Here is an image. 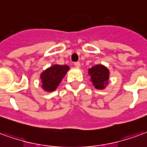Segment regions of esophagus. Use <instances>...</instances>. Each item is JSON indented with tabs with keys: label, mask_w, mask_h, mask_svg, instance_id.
I'll use <instances>...</instances> for the list:
<instances>
[{
	"label": "esophagus",
	"mask_w": 147,
	"mask_h": 147,
	"mask_svg": "<svg viewBox=\"0 0 147 147\" xmlns=\"http://www.w3.org/2000/svg\"><path fill=\"white\" fill-rule=\"evenodd\" d=\"M74 66H76V67H80V66H81V63H79V62L74 63Z\"/></svg>",
	"instance_id": "obj_1"
}]
</instances>
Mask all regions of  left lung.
Masks as SVG:
<instances>
[{"label":"left lung","mask_w":147,"mask_h":147,"mask_svg":"<svg viewBox=\"0 0 147 147\" xmlns=\"http://www.w3.org/2000/svg\"><path fill=\"white\" fill-rule=\"evenodd\" d=\"M88 75L90 81L96 89L102 90L109 84L110 70L107 66L102 64H98L88 69Z\"/></svg>","instance_id":"8db88e82"}]
</instances>
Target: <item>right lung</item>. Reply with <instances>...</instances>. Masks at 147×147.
Listing matches in <instances>:
<instances>
[{
    "label": "right lung",
    "mask_w": 147,
    "mask_h": 147,
    "mask_svg": "<svg viewBox=\"0 0 147 147\" xmlns=\"http://www.w3.org/2000/svg\"><path fill=\"white\" fill-rule=\"evenodd\" d=\"M69 67L67 65H53L44 70L40 74L41 88L45 92H53L56 89Z\"/></svg>",
    "instance_id": "obj_1"
}]
</instances>
